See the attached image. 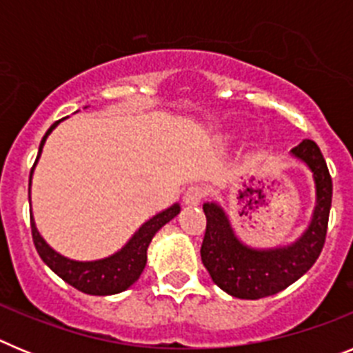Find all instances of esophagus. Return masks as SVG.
Wrapping results in <instances>:
<instances>
[{"label": "esophagus", "instance_id": "34e87169", "mask_svg": "<svg viewBox=\"0 0 353 353\" xmlns=\"http://www.w3.org/2000/svg\"><path fill=\"white\" fill-rule=\"evenodd\" d=\"M205 198V189L201 185H191L187 187L185 192H183V203L189 205V207H194V205L201 203V199Z\"/></svg>", "mask_w": 353, "mask_h": 353}]
</instances>
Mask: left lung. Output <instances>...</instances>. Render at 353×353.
Returning <instances> with one entry per match:
<instances>
[{
    "mask_svg": "<svg viewBox=\"0 0 353 353\" xmlns=\"http://www.w3.org/2000/svg\"><path fill=\"white\" fill-rule=\"evenodd\" d=\"M292 155L310 168L316 189L310 226L293 244L272 249L249 248L235 235L223 207L203 205L207 230L201 244V261L212 281L232 297L256 301L281 292L304 276L322 252L332 203V179L322 152L311 139L292 148Z\"/></svg>",
    "mask_w": 353,
    "mask_h": 353,
    "instance_id": "left-lung-1",
    "label": "left lung"
}]
</instances>
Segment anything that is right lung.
Instances as JSON below:
<instances>
[{
    "instance_id": "add662e5",
    "label": "right lung",
    "mask_w": 353,
    "mask_h": 353,
    "mask_svg": "<svg viewBox=\"0 0 353 353\" xmlns=\"http://www.w3.org/2000/svg\"><path fill=\"white\" fill-rule=\"evenodd\" d=\"M61 120L54 121L49 127L48 132H46V136L42 138V141H40L39 155H37V161L33 164V168H31L30 173L28 198H30L31 192V176H33V170H35L40 154H42L43 143H46L49 134L56 129V125ZM179 203L171 205L166 210L159 212L157 215H154L152 219L146 221L138 232L134 233L132 239L120 251L111 254V256L95 261L68 260V258L61 256L60 252H56L39 233V230L35 226V221H33V214L30 210L31 235H33V244H35L37 252H39V256L43 260V263L48 265L52 272L58 274L65 283H68V285L74 286L79 292L88 293V295H114V293L123 292V290H127L129 286H132L134 283L138 281L146 265V249H148L150 242H152L155 233L164 224L170 223L174 215H179Z\"/></svg>"
}]
</instances>
